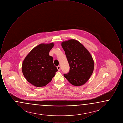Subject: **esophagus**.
I'll use <instances>...</instances> for the list:
<instances>
[{
    "mask_svg": "<svg viewBox=\"0 0 123 123\" xmlns=\"http://www.w3.org/2000/svg\"><path fill=\"white\" fill-rule=\"evenodd\" d=\"M57 69H58V70H60V69H61V68H60V66H57Z\"/></svg>",
    "mask_w": 123,
    "mask_h": 123,
    "instance_id": "34e87169",
    "label": "esophagus"
}]
</instances>
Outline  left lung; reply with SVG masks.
<instances>
[{
	"label": "left lung",
	"instance_id": "8db88e82",
	"mask_svg": "<svg viewBox=\"0 0 123 123\" xmlns=\"http://www.w3.org/2000/svg\"><path fill=\"white\" fill-rule=\"evenodd\" d=\"M61 46L70 67L69 73L64 74V77L74 86L84 84L94 71V60L91 54L76 40L63 41Z\"/></svg>",
	"mask_w": 123,
	"mask_h": 123
}]
</instances>
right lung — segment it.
<instances>
[{
	"label": "right lung",
	"mask_w": 123,
	"mask_h": 123,
	"mask_svg": "<svg viewBox=\"0 0 123 123\" xmlns=\"http://www.w3.org/2000/svg\"><path fill=\"white\" fill-rule=\"evenodd\" d=\"M53 43L40 44L26 56L22 64V72L26 80L37 87L45 86L58 71L53 58L49 55Z\"/></svg>",
	"instance_id": "right-lung-1"
}]
</instances>
